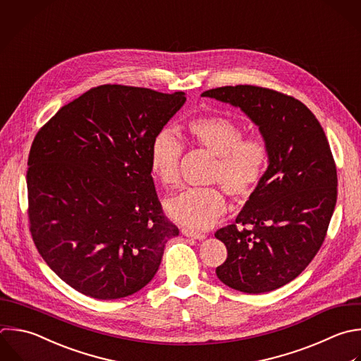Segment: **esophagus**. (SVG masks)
I'll list each match as a JSON object with an SVG mask.
<instances>
[{
    "label": "esophagus",
    "instance_id": "obj_1",
    "mask_svg": "<svg viewBox=\"0 0 361 361\" xmlns=\"http://www.w3.org/2000/svg\"><path fill=\"white\" fill-rule=\"evenodd\" d=\"M180 233H182L185 237H190V238H195V240H199V241H202V240H204V238H206V235H204V234H202V233H196V231L189 230V228H182V230H180Z\"/></svg>",
    "mask_w": 361,
    "mask_h": 361
}]
</instances>
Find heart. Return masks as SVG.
I'll list each match as a JSON object with an SVG mask.
<instances>
[{
	"instance_id": "1",
	"label": "heart",
	"mask_w": 361,
	"mask_h": 361,
	"mask_svg": "<svg viewBox=\"0 0 361 361\" xmlns=\"http://www.w3.org/2000/svg\"><path fill=\"white\" fill-rule=\"evenodd\" d=\"M186 133L197 147L217 157L210 183L220 185L235 202L248 200L259 186L268 165V149L259 138H244L243 128L223 116H200L188 121ZM185 145L171 130H159L149 149L152 175L168 189L180 183V159ZM176 223L206 230L219 221L227 210L221 190L216 188L188 189L165 204Z\"/></svg>"
}]
</instances>
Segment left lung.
<instances>
[{
	"label": "left lung",
	"instance_id": "1",
	"mask_svg": "<svg viewBox=\"0 0 361 361\" xmlns=\"http://www.w3.org/2000/svg\"><path fill=\"white\" fill-rule=\"evenodd\" d=\"M202 96L240 107L268 149L264 178L235 224L214 234L227 248L217 278L245 293L278 289L309 265L326 237L337 199L327 138L313 113L283 93L238 85Z\"/></svg>",
	"mask_w": 361,
	"mask_h": 361
}]
</instances>
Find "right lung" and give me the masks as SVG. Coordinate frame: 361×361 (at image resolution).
Returning <instances> with one entry per match:
<instances>
[{
  "instance_id": "1",
  "label": "right lung",
  "mask_w": 361,
  "mask_h": 361,
  "mask_svg": "<svg viewBox=\"0 0 361 361\" xmlns=\"http://www.w3.org/2000/svg\"><path fill=\"white\" fill-rule=\"evenodd\" d=\"M183 92L103 85L63 106L28 158V217L51 269L96 299L138 292L179 234L149 166L155 134L185 104Z\"/></svg>"
}]
</instances>
